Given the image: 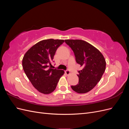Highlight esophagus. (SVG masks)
<instances>
[{"label": "esophagus", "mask_w": 129, "mask_h": 129, "mask_svg": "<svg viewBox=\"0 0 129 129\" xmlns=\"http://www.w3.org/2000/svg\"><path fill=\"white\" fill-rule=\"evenodd\" d=\"M64 72H65V74H67V75H68L70 74V72L68 71V70H66V71H64Z\"/></svg>", "instance_id": "esophagus-1"}]
</instances>
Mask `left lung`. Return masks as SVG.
I'll return each instance as SVG.
<instances>
[{
    "label": "left lung",
    "mask_w": 129,
    "mask_h": 129,
    "mask_svg": "<svg viewBox=\"0 0 129 129\" xmlns=\"http://www.w3.org/2000/svg\"><path fill=\"white\" fill-rule=\"evenodd\" d=\"M65 42L73 50L77 63L82 67V69L78 71L79 83L71 88L77 93L88 92L102 77L106 67L105 58L98 49L86 41L65 40Z\"/></svg>",
    "instance_id": "1"
}]
</instances>
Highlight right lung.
<instances>
[{
    "mask_svg": "<svg viewBox=\"0 0 129 129\" xmlns=\"http://www.w3.org/2000/svg\"><path fill=\"white\" fill-rule=\"evenodd\" d=\"M63 40L53 39L42 40L32 46L22 59V67L31 83L38 90L49 94L55 89L63 70L48 68L53 61L57 48Z\"/></svg>",
    "mask_w": 129,
    "mask_h": 129,
    "instance_id": "add662e5",
    "label": "right lung"
}]
</instances>
